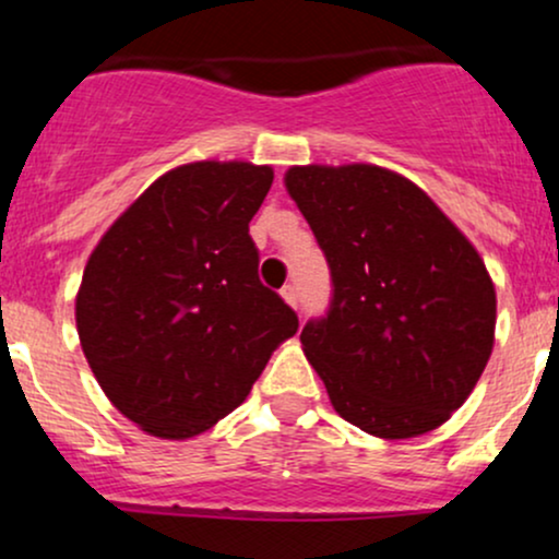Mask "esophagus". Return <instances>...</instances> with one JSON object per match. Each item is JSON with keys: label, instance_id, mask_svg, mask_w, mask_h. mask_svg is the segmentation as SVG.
I'll return each mask as SVG.
<instances>
[{"label": "esophagus", "instance_id": "1", "mask_svg": "<svg viewBox=\"0 0 559 559\" xmlns=\"http://www.w3.org/2000/svg\"><path fill=\"white\" fill-rule=\"evenodd\" d=\"M281 297H284V301H286V305L297 307V301H299L297 286H294V284H288V286H284V288H281Z\"/></svg>", "mask_w": 559, "mask_h": 559}]
</instances>
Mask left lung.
Returning a JSON list of instances; mask_svg holds the SVG:
<instances>
[{
	"instance_id": "1",
	"label": "left lung",
	"mask_w": 559,
	"mask_h": 559,
	"mask_svg": "<svg viewBox=\"0 0 559 559\" xmlns=\"http://www.w3.org/2000/svg\"><path fill=\"white\" fill-rule=\"evenodd\" d=\"M284 183L331 267L329 312L299 338L333 409L378 439L439 428L493 349L497 292L476 247L378 165H294Z\"/></svg>"
}]
</instances>
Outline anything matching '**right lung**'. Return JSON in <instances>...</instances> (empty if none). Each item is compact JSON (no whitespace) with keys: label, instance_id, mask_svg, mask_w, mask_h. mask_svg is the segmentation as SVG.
<instances>
[{"label":"right lung","instance_id":"add662e5","mask_svg":"<svg viewBox=\"0 0 559 559\" xmlns=\"http://www.w3.org/2000/svg\"><path fill=\"white\" fill-rule=\"evenodd\" d=\"M271 183V165H181L94 247L79 338L107 400L141 431L183 441L213 428L297 333L292 307L260 284L249 236Z\"/></svg>","mask_w":559,"mask_h":559}]
</instances>
